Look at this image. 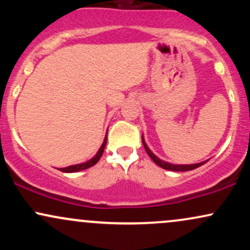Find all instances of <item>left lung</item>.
<instances>
[{
  "mask_svg": "<svg viewBox=\"0 0 250 250\" xmlns=\"http://www.w3.org/2000/svg\"><path fill=\"white\" fill-rule=\"evenodd\" d=\"M142 143L143 146H145V149L146 151H147V154L150 156V159L153 160V161L156 163L157 166H160V167L163 168V169H167V170H171V171H187V170H193L195 168H199L200 166L205 165L206 162H200V163H195V165H171V163H168L166 161H162V160H160L159 157L155 156V155L151 153L150 149L148 148V146L146 145L145 140H143V136H142Z\"/></svg>",
  "mask_w": 250,
  "mask_h": 250,
  "instance_id": "8db88e82",
  "label": "left lung"
}]
</instances>
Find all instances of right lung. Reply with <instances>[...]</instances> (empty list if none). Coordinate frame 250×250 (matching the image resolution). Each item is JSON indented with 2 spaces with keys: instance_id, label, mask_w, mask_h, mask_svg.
<instances>
[{
  "instance_id": "obj_1",
  "label": "right lung",
  "mask_w": 250,
  "mask_h": 250,
  "mask_svg": "<svg viewBox=\"0 0 250 250\" xmlns=\"http://www.w3.org/2000/svg\"><path fill=\"white\" fill-rule=\"evenodd\" d=\"M105 145H107V136H105V139H104V141H103V143H102L101 148L99 149V151H97V154L93 157V159L89 160V161L84 162V163H80V165H74V166H69V167H65V168H60V170L63 171V173H75V171L84 170V169L93 167V166L96 165V163L99 162V160L101 159V156H102V154H103V150H104Z\"/></svg>"
}]
</instances>
